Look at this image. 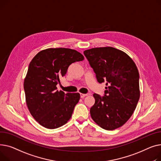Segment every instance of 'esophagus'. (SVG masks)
I'll return each mask as SVG.
<instances>
[{
    "mask_svg": "<svg viewBox=\"0 0 161 161\" xmlns=\"http://www.w3.org/2000/svg\"><path fill=\"white\" fill-rule=\"evenodd\" d=\"M80 97H81V98H84V97H86V96H87V94H85V93H80Z\"/></svg>",
    "mask_w": 161,
    "mask_h": 161,
    "instance_id": "esophagus-1",
    "label": "esophagus"
}]
</instances>
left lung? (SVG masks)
I'll return each mask as SVG.
<instances>
[{
  "instance_id": "left-lung-1",
  "label": "left lung",
  "mask_w": 161,
  "mask_h": 161,
  "mask_svg": "<svg viewBox=\"0 0 161 161\" xmlns=\"http://www.w3.org/2000/svg\"><path fill=\"white\" fill-rule=\"evenodd\" d=\"M97 81H106L105 96H93L92 119L101 128L112 130L124 125L133 114L140 98L139 73L136 65L124 51L112 47L84 51Z\"/></svg>"
}]
</instances>
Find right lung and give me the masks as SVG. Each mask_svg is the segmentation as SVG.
<instances>
[{
  "label": "right lung",
  "instance_id": "obj_1",
  "mask_svg": "<svg viewBox=\"0 0 161 161\" xmlns=\"http://www.w3.org/2000/svg\"><path fill=\"white\" fill-rule=\"evenodd\" d=\"M84 56L68 48H49L37 53L29 64L24 80L26 103L32 117L47 129L58 128L71 117L80 99L79 93L56 90L59 78Z\"/></svg>",
  "mask_w": 161,
  "mask_h": 161
}]
</instances>
